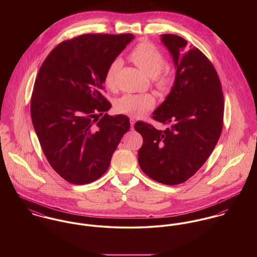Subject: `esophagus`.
I'll return each mask as SVG.
<instances>
[{"label": "esophagus", "mask_w": 257, "mask_h": 257, "mask_svg": "<svg viewBox=\"0 0 257 257\" xmlns=\"http://www.w3.org/2000/svg\"><path fill=\"white\" fill-rule=\"evenodd\" d=\"M130 120H131V125H132V128H134V125H135V123H136V119H135L134 117H131V118H130Z\"/></svg>", "instance_id": "obj_1"}]
</instances>
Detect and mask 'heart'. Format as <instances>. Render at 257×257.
Instances as JSON below:
<instances>
[{"label": "heart", "mask_w": 257, "mask_h": 257, "mask_svg": "<svg viewBox=\"0 0 257 257\" xmlns=\"http://www.w3.org/2000/svg\"><path fill=\"white\" fill-rule=\"evenodd\" d=\"M130 57L135 64L149 77H156L163 69L165 63L162 54L153 45L147 42L137 45L132 50ZM120 65L121 62L119 59L113 60L109 65L105 74V84L107 87H113L114 78ZM170 77L168 75L157 77V84L162 89L167 88L170 85ZM154 105L155 100L149 94L124 95L115 102L114 108L120 113L132 116H141L147 110L152 109Z\"/></svg>", "instance_id": "1"}]
</instances>
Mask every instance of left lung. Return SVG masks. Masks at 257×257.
<instances>
[{
    "label": "left lung",
    "instance_id": "8db88e82",
    "mask_svg": "<svg viewBox=\"0 0 257 257\" xmlns=\"http://www.w3.org/2000/svg\"><path fill=\"white\" fill-rule=\"evenodd\" d=\"M160 40L176 71L169 94L152 117L170 126L160 131L138 121L135 128L144 139L139 150L142 170L159 183L176 185L192 177L216 147L222 128L223 95L217 71L197 47L175 35H161Z\"/></svg>",
    "mask_w": 257,
    "mask_h": 257
}]
</instances>
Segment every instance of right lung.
<instances>
[{"instance_id": "right-lung-1", "label": "right lung", "mask_w": 257, "mask_h": 257, "mask_svg": "<svg viewBox=\"0 0 257 257\" xmlns=\"http://www.w3.org/2000/svg\"><path fill=\"white\" fill-rule=\"evenodd\" d=\"M134 38L130 34L75 37L58 44L38 71L33 124L49 164L69 183L99 179L131 127L123 114L96 117L111 107L101 94L106 71Z\"/></svg>"}]
</instances>
